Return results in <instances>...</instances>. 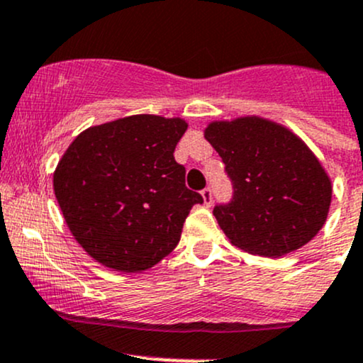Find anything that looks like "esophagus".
Masks as SVG:
<instances>
[{
  "label": "esophagus",
  "instance_id": "esophagus-1",
  "mask_svg": "<svg viewBox=\"0 0 363 363\" xmlns=\"http://www.w3.org/2000/svg\"><path fill=\"white\" fill-rule=\"evenodd\" d=\"M201 198H203V205L205 206H210L213 201V196H212V189L210 188H205L201 191Z\"/></svg>",
  "mask_w": 363,
  "mask_h": 363
}]
</instances>
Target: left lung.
<instances>
[{"label":"left lung","mask_w":363,"mask_h":363,"mask_svg":"<svg viewBox=\"0 0 363 363\" xmlns=\"http://www.w3.org/2000/svg\"><path fill=\"white\" fill-rule=\"evenodd\" d=\"M203 134L234 184L233 201L213 208L234 246L277 258L317 236L328 220L333 182L303 139L258 115L212 121Z\"/></svg>","instance_id":"obj_1"}]
</instances>
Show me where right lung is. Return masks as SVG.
I'll list each match as a JSON object with an SVG mask.
<instances>
[{
  "label": "right lung",
  "mask_w": 363,
  "mask_h": 363,
  "mask_svg": "<svg viewBox=\"0 0 363 363\" xmlns=\"http://www.w3.org/2000/svg\"><path fill=\"white\" fill-rule=\"evenodd\" d=\"M186 129L181 117L139 113L87 127L70 143L53 189L72 236L91 258L143 272L177 246L189 210L203 203L174 160Z\"/></svg>",
  "instance_id": "right-lung-1"
}]
</instances>
